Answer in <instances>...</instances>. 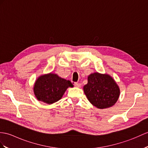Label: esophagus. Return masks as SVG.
I'll list each match as a JSON object with an SVG mask.
<instances>
[{
  "mask_svg": "<svg viewBox=\"0 0 148 148\" xmlns=\"http://www.w3.org/2000/svg\"><path fill=\"white\" fill-rule=\"evenodd\" d=\"M74 86L76 88H81V84L80 83H78V82H75L74 83Z\"/></svg>",
  "mask_w": 148,
  "mask_h": 148,
  "instance_id": "obj_1",
  "label": "esophagus"
}]
</instances>
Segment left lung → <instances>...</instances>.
Segmentation results:
<instances>
[{"instance_id":"8db88e82","label":"left lung","mask_w":148,"mask_h":148,"mask_svg":"<svg viewBox=\"0 0 148 148\" xmlns=\"http://www.w3.org/2000/svg\"><path fill=\"white\" fill-rule=\"evenodd\" d=\"M83 90L91 103L99 109L110 108L117 101L120 88L113 78L107 74L92 73L88 76V83Z\"/></svg>"}]
</instances>
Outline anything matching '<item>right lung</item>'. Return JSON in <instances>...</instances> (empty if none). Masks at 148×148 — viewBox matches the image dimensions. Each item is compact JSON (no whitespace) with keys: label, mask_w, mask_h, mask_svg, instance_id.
<instances>
[{"label":"right lung","mask_w":148,"mask_h":148,"mask_svg":"<svg viewBox=\"0 0 148 148\" xmlns=\"http://www.w3.org/2000/svg\"><path fill=\"white\" fill-rule=\"evenodd\" d=\"M73 86L70 81L50 73L37 78L33 86V92L38 100L50 105L60 100L67 89Z\"/></svg>","instance_id":"add662e5"}]
</instances>
